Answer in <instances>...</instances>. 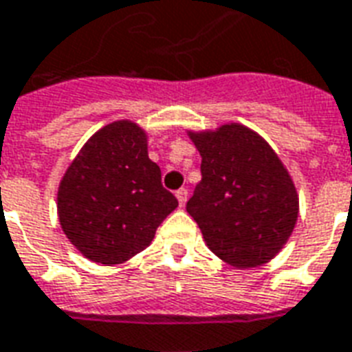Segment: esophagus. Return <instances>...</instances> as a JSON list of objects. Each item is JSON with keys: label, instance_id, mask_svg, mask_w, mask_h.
<instances>
[{"label": "esophagus", "instance_id": "34e87169", "mask_svg": "<svg viewBox=\"0 0 352 352\" xmlns=\"http://www.w3.org/2000/svg\"><path fill=\"white\" fill-rule=\"evenodd\" d=\"M177 199H179V205L181 207H184V203L188 201V190L186 188H181V190H177Z\"/></svg>", "mask_w": 352, "mask_h": 352}]
</instances>
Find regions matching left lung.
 Returning <instances> with one entry per match:
<instances>
[{"label": "left lung", "instance_id": "8db88e82", "mask_svg": "<svg viewBox=\"0 0 352 352\" xmlns=\"http://www.w3.org/2000/svg\"><path fill=\"white\" fill-rule=\"evenodd\" d=\"M186 134L201 155V181L186 210L210 252L236 269L274 259L298 218V194L280 156L241 123Z\"/></svg>", "mask_w": 352, "mask_h": 352}]
</instances>
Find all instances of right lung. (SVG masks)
<instances>
[{
	"label": "right lung",
	"mask_w": 352,
	"mask_h": 352,
	"mask_svg": "<svg viewBox=\"0 0 352 352\" xmlns=\"http://www.w3.org/2000/svg\"><path fill=\"white\" fill-rule=\"evenodd\" d=\"M177 205L149 158L147 132L130 119L96 130L57 188L63 233L85 259L106 267L147 248Z\"/></svg>",
	"instance_id": "right-lung-1"
}]
</instances>
